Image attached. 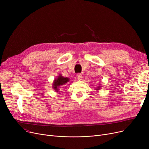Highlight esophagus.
<instances>
[{
  "instance_id": "34e87169",
  "label": "esophagus",
  "mask_w": 149,
  "mask_h": 149,
  "mask_svg": "<svg viewBox=\"0 0 149 149\" xmlns=\"http://www.w3.org/2000/svg\"><path fill=\"white\" fill-rule=\"evenodd\" d=\"M77 78L79 80H81L82 79V78H83L82 74H77Z\"/></svg>"
}]
</instances>
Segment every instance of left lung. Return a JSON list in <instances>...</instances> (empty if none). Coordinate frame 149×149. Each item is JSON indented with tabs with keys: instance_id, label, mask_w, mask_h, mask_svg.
I'll return each mask as SVG.
<instances>
[{
	"instance_id": "obj_1",
	"label": "left lung",
	"mask_w": 149,
	"mask_h": 149,
	"mask_svg": "<svg viewBox=\"0 0 149 149\" xmlns=\"http://www.w3.org/2000/svg\"><path fill=\"white\" fill-rule=\"evenodd\" d=\"M100 86H98V88H97V89H96V90H99V89H100Z\"/></svg>"
}]
</instances>
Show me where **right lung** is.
I'll list each match as a JSON object with an SVG mask.
<instances>
[{
	"label": "right lung",
	"instance_id": "add662e5",
	"mask_svg": "<svg viewBox=\"0 0 149 149\" xmlns=\"http://www.w3.org/2000/svg\"><path fill=\"white\" fill-rule=\"evenodd\" d=\"M69 81V79L67 77H63L61 75H59V76L54 80L52 84L53 89L56 91V92H58V89L62 87H64V85Z\"/></svg>",
	"mask_w": 149,
	"mask_h": 149
}]
</instances>
